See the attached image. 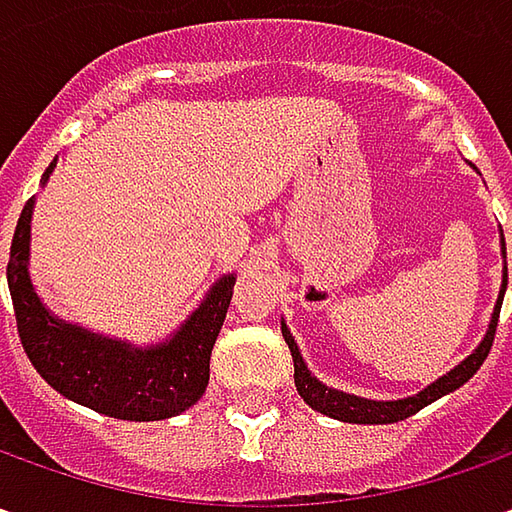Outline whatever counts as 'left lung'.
Masks as SVG:
<instances>
[{
    "instance_id": "obj_1",
    "label": "left lung",
    "mask_w": 512,
    "mask_h": 512,
    "mask_svg": "<svg viewBox=\"0 0 512 512\" xmlns=\"http://www.w3.org/2000/svg\"><path fill=\"white\" fill-rule=\"evenodd\" d=\"M504 253H507V250H504ZM504 290H507V273H504L502 296H499V305H496V310H493L490 330H487L484 342L476 347V353H473V356H467L459 367H453V370H450L447 376H442L439 382H433L430 387H424L422 393H416V396H410V399H402V402H367V399H356V396H347V393L330 390V387H325L322 382H316V379L310 376V370L305 367V362H302L299 347H296V342H293L290 330L282 325L285 342L287 347H290V353H293V367H296L293 379H296V390H299V396H302L313 410L325 413V416H330V419H339V422H353V424L402 422V419H407V416L419 413V410L427 407L430 402H436V399L444 396V393H453L456 387H462V384L467 382L479 367H482L484 359H487V353H490V347H493V339H496V327H499Z\"/></svg>"
}]
</instances>
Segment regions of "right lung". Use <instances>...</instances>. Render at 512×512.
I'll return each instance as SVG.
<instances>
[{"instance_id":"obj_1","label":"right lung","mask_w":512,"mask_h":512,"mask_svg":"<svg viewBox=\"0 0 512 512\" xmlns=\"http://www.w3.org/2000/svg\"><path fill=\"white\" fill-rule=\"evenodd\" d=\"M50 170L53 165L45 170V179ZM30 210L33 202L22 207L13 230L8 287L19 342L36 373L62 396L110 419L159 422L199 402L210 379V353L225 322L236 279H219L205 305L170 342L133 350L130 344L65 325L42 307L28 276Z\"/></svg>"}]
</instances>
